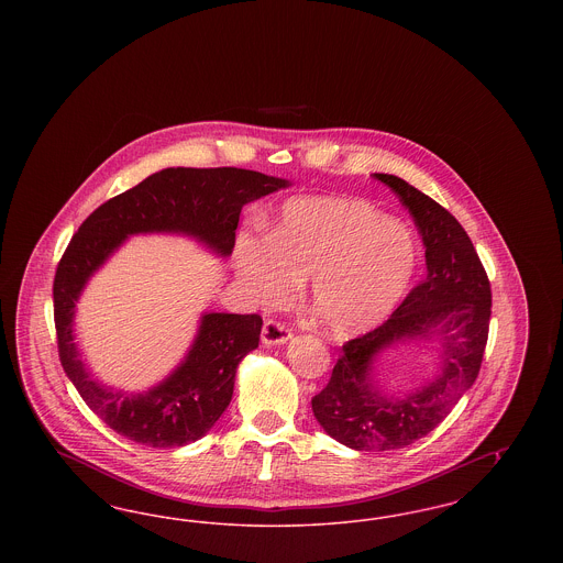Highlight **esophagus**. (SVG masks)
Instances as JSON below:
<instances>
[{"mask_svg": "<svg viewBox=\"0 0 563 563\" xmlns=\"http://www.w3.org/2000/svg\"><path fill=\"white\" fill-rule=\"evenodd\" d=\"M289 340H291V329L285 322L276 321V319H268L264 322L262 342L266 346H280V344H287Z\"/></svg>", "mask_w": 563, "mask_h": 563, "instance_id": "34e87169", "label": "esophagus"}]
</instances>
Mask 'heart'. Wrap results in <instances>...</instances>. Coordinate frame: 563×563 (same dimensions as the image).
Wrapping results in <instances>:
<instances>
[{"label": "heart", "instance_id": "b5f03b06", "mask_svg": "<svg viewBox=\"0 0 563 563\" xmlns=\"http://www.w3.org/2000/svg\"><path fill=\"white\" fill-rule=\"evenodd\" d=\"M420 264L413 234L358 198H294L268 239L242 236L236 268L255 301H289L312 276L310 299L335 335L365 333L386 321Z\"/></svg>", "mask_w": 563, "mask_h": 563}]
</instances>
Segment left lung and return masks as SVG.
I'll use <instances>...</instances> for the list:
<instances>
[{"label": "left lung", "instance_id": "left-lung-1", "mask_svg": "<svg viewBox=\"0 0 563 563\" xmlns=\"http://www.w3.org/2000/svg\"><path fill=\"white\" fill-rule=\"evenodd\" d=\"M374 177L413 217L427 246V278L388 321L342 346L327 386L312 399L324 432L358 452L401 450L445 420L479 375L492 317L487 274L454 214L395 175ZM432 336L444 346L435 379L405 398L382 396L373 382L378 352L399 341Z\"/></svg>", "mask_w": 563, "mask_h": 563}]
</instances>
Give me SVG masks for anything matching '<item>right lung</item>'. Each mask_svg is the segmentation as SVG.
<instances>
[{
	"mask_svg": "<svg viewBox=\"0 0 563 563\" xmlns=\"http://www.w3.org/2000/svg\"><path fill=\"white\" fill-rule=\"evenodd\" d=\"M289 181L246 168H164L101 205L80 225L54 274L58 358L86 405L118 434L147 448L198 441L228 409L236 367L260 346V314H202L181 365L147 393L124 395L99 384L74 342L76 303L90 276L134 234H184L228 257L244 205Z\"/></svg>",
	"mask_w": 563,
	"mask_h": 563,
	"instance_id": "1",
	"label": "right lung"
}]
</instances>
